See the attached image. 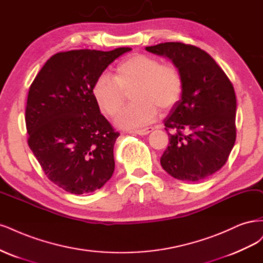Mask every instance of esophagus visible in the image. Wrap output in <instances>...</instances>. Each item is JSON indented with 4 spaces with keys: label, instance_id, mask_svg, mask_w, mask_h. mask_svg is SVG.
Masks as SVG:
<instances>
[{
    "label": "esophagus",
    "instance_id": "1",
    "mask_svg": "<svg viewBox=\"0 0 263 263\" xmlns=\"http://www.w3.org/2000/svg\"><path fill=\"white\" fill-rule=\"evenodd\" d=\"M153 128H145V129H141V130H134L131 133H135V134H139V135H146L148 133H151L153 131Z\"/></svg>",
    "mask_w": 263,
    "mask_h": 263
}]
</instances>
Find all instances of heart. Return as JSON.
I'll list each match as a JSON object with an SVG mask.
<instances>
[{
	"label": "heart",
	"instance_id": "heart-1",
	"mask_svg": "<svg viewBox=\"0 0 263 263\" xmlns=\"http://www.w3.org/2000/svg\"><path fill=\"white\" fill-rule=\"evenodd\" d=\"M183 79L178 67L172 63H160L158 59L145 54H134L117 65L114 78L100 74L92 85V97L101 112L115 117L130 92L133 103L126 106L116 119L123 129H137L151 123L158 108L168 110L180 99Z\"/></svg>",
	"mask_w": 263,
	"mask_h": 263
}]
</instances>
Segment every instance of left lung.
Instances as JSON below:
<instances>
[{
  "label": "left lung",
  "mask_w": 263,
  "mask_h": 263,
  "mask_svg": "<svg viewBox=\"0 0 263 263\" xmlns=\"http://www.w3.org/2000/svg\"><path fill=\"white\" fill-rule=\"evenodd\" d=\"M164 55L183 79L181 99L165 120L169 145L160 157L176 179L201 181L221 169L236 141V95L233 84L209 53L182 42L145 48Z\"/></svg>",
  "instance_id": "left-lung-1"
}]
</instances>
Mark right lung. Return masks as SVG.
Masks as SVG:
<instances>
[{"label": "right lung", "mask_w": 263, "mask_h": 263, "mask_svg": "<svg viewBox=\"0 0 263 263\" xmlns=\"http://www.w3.org/2000/svg\"><path fill=\"white\" fill-rule=\"evenodd\" d=\"M132 50H71L52 55L31 83L25 120L28 145L61 189L90 193L111 178L117 132L92 97V85L118 57Z\"/></svg>", "instance_id": "obj_1"}]
</instances>
